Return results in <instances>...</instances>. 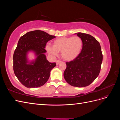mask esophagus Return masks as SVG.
<instances>
[{
    "label": "esophagus",
    "instance_id": "esophagus-1",
    "mask_svg": "<svg viewBox=\"0 0 120 120\" xmlns=\"http://www.w3.org/2000/svg\"><path fill=\"white\" fill-rule=\"evenodd\" d=\"M60 63H61V61H60V60H56V65L59 64Z\"/></svg>",
    "mask_w": 120,
    "mask_h": 120
}]
</instances>
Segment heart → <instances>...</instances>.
I'll return each mask as SVG.
<instances>
[{"label": "heart", "instance_id": "1", "mask_svg": "<svg viewBox=\"0 0 120 120\" xmlns=\"http://www.w3.org/2000/svg\"><path fill=\"white\" fill-rule=\"evenodd\" d=\"M83 42L78 36L73 37H61L54 40L53 45H48L46 49L49 53L56 56L60 52L61 56L66 61L75 60L81 53Z\"/></svg>", "mask_w": 120, "mask_h": 120}]
</instances>
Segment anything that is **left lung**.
<instances>
[{
  "instance_id": "8db88e82",
  "label": "left lung",
  "mask_w": 120,
  "mask_h": 120,
  "mask_svg": "<svg viewBox=\"0 0 120 120\" xmlns=\"http://www.w3.org/2000/svg\"><path fill=\"white\" fill-rule=\"evenodd\" d=\"M75 34L82 39V50L75 60L66 63L64 76L68 84L81 88L90 85L99 75L103 54L100 43L95 38L82 32Z\"/></svg>"
}]
</instances>
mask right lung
<instances>
[{"label":"right lung","instance_id":"obj_1","mask_svg":"<svg viewBox=\"0 0 120 120\" xmlns=\"http://www.w3.org/2000/svg\"><path fill=\"white\" fill-rule=\"evenodd\" d=\"M56 37L41 30L27 32L21 37L13 54V71L19 81L26 88H35L45 85L56 63L47 60L46 43ZM33 52L35 59L30 60L28 54Z\"/></svg>","mask_w":120,"mask_h":120}]
</instances>
